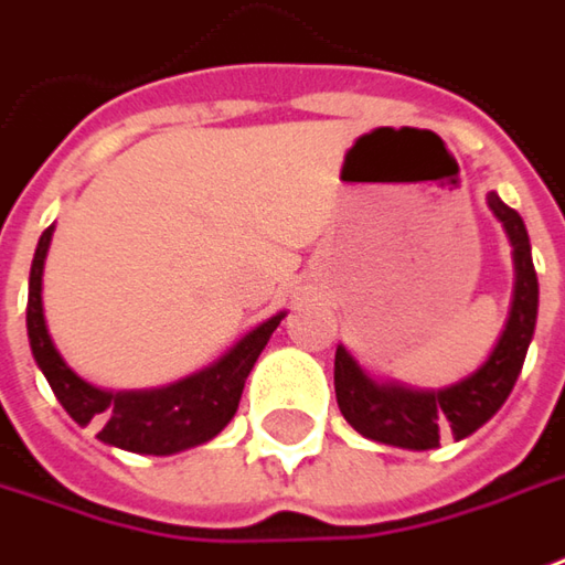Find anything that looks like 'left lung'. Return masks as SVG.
Returning <instances> with one entry per match:
<instances>
[{"mask_svg":"<svg viewBox=\"0 0 565 565\" xmlns=\"http://www.w3.org/2000/svg\"><path fill=\"white\" fill-rule=\"evenodd\" d=\"M488 207L503 226L513 248V298L498 344L479 370H472L445 388H411L401 382L376 380L358 358L339 344L335 348V397L342 416L370 441L392 448H438L445 429L460 441L486 426L503 407L507 395L520 380L525 351L539 320V274L532 264V245L522 217L488 192Z\"/></svg>","mask_w":565,"mask_h":565,"instance_id":"obj_1","label":"left lung"}]
</instances>
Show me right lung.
I'll use <instances>...</instances> for the list:
<instances>
[{
  "label": "right lung",
  "mask_w": 565,
  "mask_h": 565,
  "mask_svg": "<svg viewBox=\"0 0 565 565\" xmlns=\"http://www.w3.org/2000/svg\"><path fill=\"white\" fill-rule=\"evenodd\" d=\"M52 233L55 226H49L40 236L36 255L30 264L26 339H30L33 361L43 370V376L71 419L79 426H89L96 419L102 423L98 441L130 450V454H154V457L199 448L214 435H221L223 426L236 416L245 380L260 358L264 344L270 342L279 320L286 317V310L257 323L233 348H226L217 361L207 363L192 376H183L161 388H132V392L98 388L67 366L45 327L43 267Z\"/></svg>",
  "instance_id": "obj_1"
}]
</instances>
